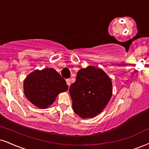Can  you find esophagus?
I'll use <instances>...</instances> for the list:
<instances>
[{"label":"esophagus","mask_w":149,"mask_h":149,"mask_svg":"<svg viewBox=\"0 0 149 149\" xmlns=\"http://www.w3.org/2000/svg\"><path fill=\"white\" fill-rule=\"evenodd\" d=\"M66 83H67L68 86H70V79H66Z\"/></svg>","instance_id":"esophagus-1"}]
</instances>
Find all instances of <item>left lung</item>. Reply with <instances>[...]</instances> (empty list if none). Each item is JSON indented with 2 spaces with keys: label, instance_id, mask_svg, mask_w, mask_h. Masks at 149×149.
Listing matches in <instances>:
<instances>
[{
  "label": "left lung",
  "instance_id": "8db88e82",
  "mask_svg": "<svg viewBox=\"0 0 149 149\" xmlns=\"http://www.w3.org/2000/svg\"><path fill=\"white\" fill-rule=\"evenodd\" d=\"M111 78L100 68L88 66L77 74L70 86L72 109L81 118H91L105 108L112 96Z\"/></svg>",
  "mask_w": 149,
  "mask_h": 149
}]
</instances>
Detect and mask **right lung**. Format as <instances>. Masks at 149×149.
<instances>
[{"mask_svg":"<svg viewBox=\"0 0 149 149\" xmlns=\"http://www.w3.org/2000/svg\"><path fill=\"white\" fill-rule=\"evenodd\" d=\"M23 88L27 100L40 108L48 107L58 93L68 89L65 80L53 68L34 71L25 79Z\"/></svg>","mask_w":149,"mask_h":149,"instance_id":"1","label":"right lung"}]
</instances>
